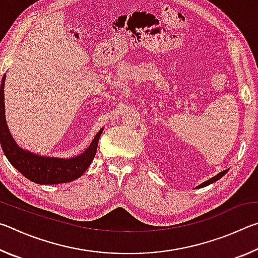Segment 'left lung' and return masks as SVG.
I'll use <instances>...</instances> for the list:
<instances>
[{
  "label": "left lung",
  "instance_id": "obj_1",
  "mask_svg": "<svg viewBox=\"0 0 258 258\" xmlns=\"http://www.w3.org/2000/svg\"><path fill=\"white\" fill-rule=\"evenodd\" d=\"M228 172V169H225V171H223V172H221V173H218L216 176H214V177H212L211 180H208V181H206V182H204V183H202V184H200L199 186H198V189L199 187H204V186H207V185H209V184H212L213 182H216L217 180H220V178L222 177V176H224L225 175V173Z\"/></svg>",
  "mask_w": 258,
  "mask_h": 258
}]
</instances>
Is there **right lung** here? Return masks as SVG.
<instances>
[{
    "instance_id": "right-lung-1",
    "label": "right lung",
    "mask_w": 258,
    "mask_h": 258,
    "mask_svg": "<svg viewBox=\"0 0 258 258\" xmlns=\"http://www.w3.org/2000/svg\"><path fill=\"white\" fill-rule=\"evenodd\" d=\"M4 82H6V75L2 78L0 87V142L4 155L7 156L11 165L15 166L25 177L38 184H59L80 177L89 168L97 154L98 142L103 128L99 131L97 137L93 139L85 152L71 159L41 157L23 150L11 137L6 121Z\"/></svg>"
}]
</instances>
